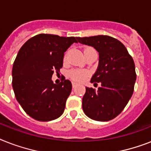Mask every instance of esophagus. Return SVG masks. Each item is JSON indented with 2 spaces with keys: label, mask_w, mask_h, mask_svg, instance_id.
Here are the masks:
<instances>
[{
  "label": "esophagus",
  "mask_w": 151,
  "mask_h": 151,
  "mask_svg": "<svg viewBox=\"0 0 151 151\" xmlns=\"http://www.w3.org/2000/svg\"><path fill=\"white\" fill-rule=\"evenodd\" d=\"M72 86H73V88H74L76 86H77V84H76V83H74V82H73V83H72Z\"/></svg>",
  "instance_id": "34e87169"
}]
</instances>
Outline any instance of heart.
I'll return each instance as SVG.
<instances>
[{
  "label": "heart",
  "mask_w": 151,
  "mask_h": 151,
  "mask_svg": "<svg viewBox=\"0 0 151 151\" xmlns=\"http://www.w3.org/2000/svg\"><path fill=\"white\" fill-rule=\"evenodd\" d=\"M88 49H91V47L85 48L84 51L88 50ZM66 56H64V60L66 59ZM69 76L70 78H71L72 81H73L74 82H83L88 77V73L86 70H71L69 72Z\"/></svg>",
  "instance_id": "1"
}]
</instances>
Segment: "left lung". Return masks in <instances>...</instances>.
Returning <instances> with one entry per match:
<instances>
[{"label":"left lung","instance_id":"left-lung-1","mask_svg":"<svg viewBox=\"0 0 151 151\" xmlns=\"http://www.w3.org/2000/svg\"><path fill=\"white\" fill-rule=\"evenodd\" d=\"M79 42L91 46L99 52V65L91 83L101 86L86 88L82 99L83 111L96 121H109L124 109L134 90L135 64L125 46L109 35L78 37Z\"/></svg>","mask_w":151,"mask_h":151}]
</instances>
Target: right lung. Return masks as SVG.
I'll return each instance as SVG.
<instances>
[{"instance_id":"add662e5","label":"right lung","mask_w":151,"mask_h":151,"mask_svg":"<svg viewBox=\"0 0 151 151\" xmlns=\"http://www.w3.org/2000/svg\"><path fill=\"white\" fill-rule=\"evenodd\" d=\"M75 37L40 34L22 46L12 68V87L17 101L34 119L47 122L63 113L72 90L69 80L53 84L52 76L63 67L64 52Z\"/></svg>"}]
</instances>
